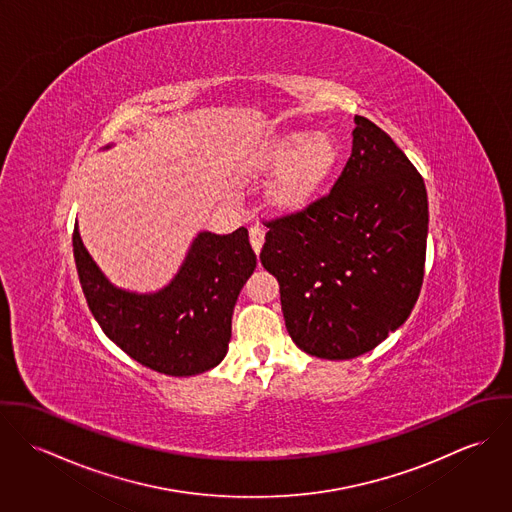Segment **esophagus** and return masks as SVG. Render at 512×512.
<instances>
[{
	"mask_svg": "<svg viewBox=\"0 0 512 512\" xmlns=\"http://www.w3.org/2000/svg\"><path fill=\"white\" fill-rule=\"evenodd\" d=\"M264 236H266V230L262 228V226H252L250 228V244H252V248H254V252L256 254H260V250H262V244H264Z\"/></svg>",
	"mask_w": 512,
	"mask_h": 512,
	"instance_id": "esophagus-1",
	"label": "esophagus"
}]
</instances>
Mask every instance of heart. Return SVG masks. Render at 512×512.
Wrapping results in <instances>:
<instances>
[{"label":"heart","mask_w":512,"mask_h":512,"mask_svg":"<svg viewBox=\"0 0 512 512\" xmlns=\"http://www.w3.org/2000/svg\"><path fill=\"white\" fill-rule=\"evenodd\" d=\"M337 163L339 147L331 136L292 130L266 144L258 167L264 173H278L268 193L270 203L280 211L295 213L319 199Z\"/></svg>","instance_id":"b5f03b06"}]
</instances>
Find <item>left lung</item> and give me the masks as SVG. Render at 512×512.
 Instances as JSON below:
<instances>
[{
  "mask_svg": "<svg viewBox=\"0 0 512 512\" xmlns=\"http://www.w3.org/2000/svg\"><path fill=\"white\" fill-rule=\"evenodd\" d=\"M268 228L260 262L280 284L286 329L303 353L355 359L412 313L424 280L428 193L370 120L355 116L353 151L331 193Z\"/></svg>",
  "mask_w": 512,
  "mask_h": 512,
  "instance_id": "obj_1",
  "label": "left lung"
}]
</instances>
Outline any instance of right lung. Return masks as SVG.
Listing matches in <instances>:
<instances>
[{"label": "right lung", "instance_id": "1", "mask_svg": "<svg viewBox=\"0 0 512 512\" xmlns=\"http://www.w3.org/2000/svg\"><path fill=\"white\" fill-rule=\"evenodd\" d=\"M73 248L94 319L134 361L169 376H193L224 359L238 293L256 268L244 226L232 234L199 232L173 280L151 293L116 288L84 248L78 224Z\"/></svg>", "mask_w": 512, "mask_h": 512}]
</instances>
